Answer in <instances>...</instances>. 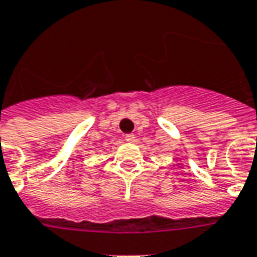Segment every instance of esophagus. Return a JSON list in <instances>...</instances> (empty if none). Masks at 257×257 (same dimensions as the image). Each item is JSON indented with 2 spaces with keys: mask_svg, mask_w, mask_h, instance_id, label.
<instances>
[{
  "mask_svg": "<svg viewBox=\"0 0 257 257\" xmlns=\"http://www.w3.org/2000/svg\"><path fill=\"white\" fill-rule=\"evenodd\" d=\"M135 135H132V133H129V135H125V141H128V142H132L135 141Z\"/></svg>",
  "mask_w": 257,
  "mask_h": 257,
  "instance_id": "obj_1",
  "label": "esophagus"
}]
</instances>
